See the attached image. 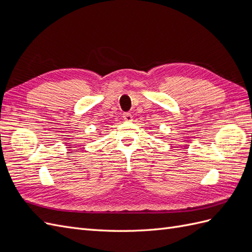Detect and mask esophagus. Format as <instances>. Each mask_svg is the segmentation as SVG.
<instances>
[{"instance_id": "34e87169", "label": "esophagus", "mask_w": 252, "mask_h": 252, "mask_svg": "<svg viewBox=\"0 0 252 252\" xmlns=\"http://www.w3.org/2000/svg\"><path fill=\"white\" fill-rule=\"evenodd\" d=\"M123 119L126 122H131L132 121V114L130 112H125V113H123Z\"/></svg>"}]
</instances>
